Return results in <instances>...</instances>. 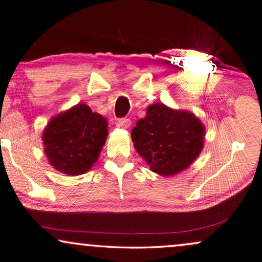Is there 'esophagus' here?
Masks as SVG:
<instances>
[{
    "label": "esophagus",
    "mask_w": 262,
    "mask_h": 262,
    "mask_svg": "<svg viewBox=\"0 0 262 262\" xmlns=\"http://www.w3.org/2000/svg\"><path fill=\"white\" fill-rule=\"evenodd\" d=\"M130 124H132V121L129 120V118H120V120L116 122L117 127L122 128V129L129 128V127H130Z\"/></svg>",
    "instance_id": "1"
}]
</instances>
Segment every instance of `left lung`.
Segmentation results:
<instances>
[{"label": "left lung", "instance_id": "8db88e82", "mask_svg": "<svg viewBox=\"0 0 262 262\" xmlns=\"http://www.w3.org/2000/svg\"><path fill=\"white\" fill-rule=\"evenodd\" d=\"M205 128L191 113L153 104L132 130L134 147L153 172L172 176L187 169L204 147Z\"/></svg>", "mask_w": 262, "mask_h": 262}]
</instances>
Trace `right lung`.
Returning <instances> with one entry per match:
<instances>
[{
  "label": "right lung",
  "instance_id": "1",
  "mask_svg": "<svg viewBox=\"0 0 262 262\" xmlns=\"http://www.w3.org/2000/svg\"><path fill=\"white\" fill-rule=\"evenodd\" d=\"M107 122L90 106L78 104L49 122L43 133L49 162L66 175L89 171L105 144Z\"/></svg>",
  "mask_w": 262,
  "mask_h": 262
}]
</instances>
